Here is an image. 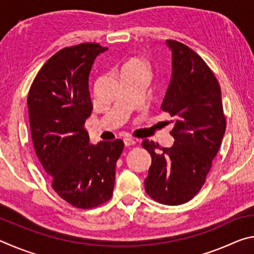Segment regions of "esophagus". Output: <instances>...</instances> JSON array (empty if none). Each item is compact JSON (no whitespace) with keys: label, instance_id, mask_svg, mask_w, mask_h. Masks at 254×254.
Instances as JSON below:
<instances>
[{"label":"esophagus","instance_id":"esophagus-1","mask_svg":"<svg viewBox=\"0 0 254 254\" xmlns=\"http://www.w3.org/2000/svg\"><path fill=\"white\" fill-rule=\"evenodd\" d=\"M123 142H124V145H126V147H130V145H133V144L136 143L135 140L132 139V137H124Z\"/></svg>","mask_w":254,"mask_h":254}]
</instances>
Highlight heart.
<instances>
[{
	"label": "heart",
	"mask_w": 254,
	"mask_h": 254,
	"mask_svg": "<svg viewBox=\"0 0 254 254\" xmlns=\"http://www.w3.org/2000/svg\"><path fill=\"white\" fill-rule=\"evenodd\" d=\"M148 63L144 59L134 57L128 60V62L123 66L122 71H128V70H144L148 71Z\"/></svg>",
	"instance_id": "b5f03b06"
}]
</instances>
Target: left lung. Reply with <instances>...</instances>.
Segmentation results:
<instances>
[{"instance_id":"left-lung-1","label":"left lung","mask_w":254,"mask_h":254,"mask_svg":"<svg viewBox=\"0 0 254 254\" xmlns=\"http://www.w3.org/2000/svg\"><path fill=\"white\" fill-rule=\"evenodd\" d=\"M173 74L161 110L175 119L170 148L145 139L151 156L144 180L147 194L165 205L190 200L205 184L226 128L220 84L203 59L186 45L167 40Z\"/></svg>"}]
</instances>
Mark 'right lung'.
<instances>
[{
  "label": "right lung",
  "instance_id": "obj_1",
  "mask_svg": "<svg viewBox=\"0 0 254 254\" xmlns=\"http://www.w3.org/2000/svg\"><path fill=\"white\" fill-rule=\"evenodd\" d=\"M107 48L95 42L67 47L48 59L30 87L29 121L34 151L54 190L77 208H93L113 195L122 140L89 143L88 78Z\"/></svg>",
  "mask_w": 254,
  "mask_h": 254
}]
</instances>
